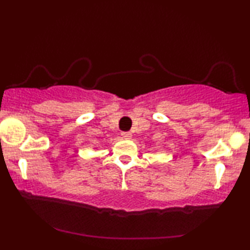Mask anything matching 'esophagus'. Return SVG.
<instances>
[{"mask_svg":"<svg viewBox=\"0 0 250 250\" xmlns=\"http://www.w3.org/2000/svg\"><path fill=\"white\" fill-rule=\"evenodd\" d=\"M122 138L123 139H131L132 138V133L131 132H122Z\"/></svg>","mask_w":250,"mask_h":250,"instance_id":"esophagus-1","label":"esophagus"}]
</instances>
